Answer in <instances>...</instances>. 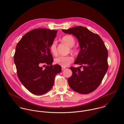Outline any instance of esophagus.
<instances>
[{
    "label": "esophagus",
    "instance_id": "1",
    "mask_svg": "<svg viewBox=\"0 0 124 124\" xmlns=\"http://www.w3.org/2000/svg\"><path fill=\"white\" fill-rule=\"evenodd\" d=\"M65 68H63V67H62V71H63V70H65Z\"/></svg>",
    "mask_w": 124,
    "mask_h": 124
}]
</instances>
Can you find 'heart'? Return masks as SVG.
Masks as SVG:
<instances>
[{"mask_svg": "<svg viewBox=\"0 0 124 124\" xmlns=\"http://www.w3.org/2000/svg\"><path fill=\"white\" fill-rule=\"evenodd\" d=\"M62 40L65 42L71 47V51L72 52L75 51V49L72 47L75 44V39L73 36L70 35L64 36L62 38ZM50 50L53 55H56L57 51V42L54 40L50 46ZM72 58L70 56H59L54 59V62L56 64L62 67H66L72 62Z\"/></svg>", "mask_w": 124, "mask_h": 124, "instance_id": "obj_1", "label": "heart"}]
</instances>
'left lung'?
<instances>
[{
  "label": "left lung",
  "mask_w": 124,
  "mask_h": 124,
  "mask_svg": "<svg viewBox=\"0 0 124 124\" xmlns=\"http://www.w3.org/2000/svg\"><path fill=\"white\" fill-rule=\"evenodd\" d=\"M62 31L77 39L80 50L74 63L84 69L82 71L79 67H70L72 73L68 79L69 85L76 92L89 93L99 86L108 69V52L104 41L98 34L84 27Z\"/></svg>",
  "instance_id": "1"
}]
</instances>
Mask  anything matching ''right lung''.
Segmentation results:
<instances>
[{
	"mask_svg": "<svg viewBox=\"0 0 124 124\" xmlns=\"http://www.w3.org/2000/svg\"><path fill=\"white\" fill-rule=\"evenodd\" d=\"M57 32L56 30L47 29H34L23 36L16 46L14 61L18 79L26 88L36 95L50 91L55 76L62 71L60 65L52 64L50 50ZM42 64H47L44 69L41 66Z\"/></svg>",
	"mask_w": 124,
	"mask_h": 124,
	"instance_id": "right-lung-1",
	"label": "right lung"
}]
</instances>
